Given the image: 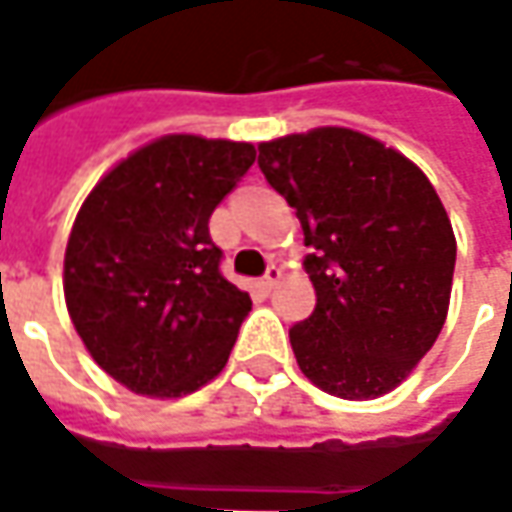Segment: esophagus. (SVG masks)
Instances as JSON below:
<instances>
[{
	"instance_id": "1",
	"label": "esophagus",
	"mask_w": 512,
	"mask_h": 512,
	"mask_svg": "<svg viewBox=\"0 0 512 512\" xmlns=\"http://www.w3.org/2000/svg\"><path fill=\"white\" fill-rule=\"evenodd\" d=\"M280 280H283V269L280 266H269V272H266V277H263V289L272 291L280 286Z\"/></svg>"
}]
</instances>
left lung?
I'll return each instance as SVG.
<instances>
[{
	"instance_id": "left-lung-1",
	"label": "left lung",
	"mask_w": 512,
	"mask_h": 512,
	"mask_svg": "<svg viewBox=\"0 0 512 512\" xmlns=\"http://www.w3.org/2000/svg\"><path fill=\"white\" fill-rule=\"evenodd\" d=\"M266 181L294 206L317 306L289 328L306 377L331 397L377 399L445 326L456 266L448 212L425 172L348 127L257 144Z\"/></svg>"
}]
</instances>
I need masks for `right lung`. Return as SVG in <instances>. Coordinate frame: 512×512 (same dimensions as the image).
Wrapping results in <instances>:
<instances>
[{
    "label": "right lung",
    "instance_id": "1",
    "mask_svg": "<svg viewBox=\"0 0 512 512\" xmlns=\"http://www.w3.org/2000/svg\"><path fill=\"white\" fill-rule=\"evenodd\" d=\"M252 164L246 141L161 135L81 203L64 303L98 368L133 394L186 397L229 360L252 300L218 269L209 218Z\"/></svg>",
    "mask_w": 512,
    "mask_h": 512
}]
</instances>
